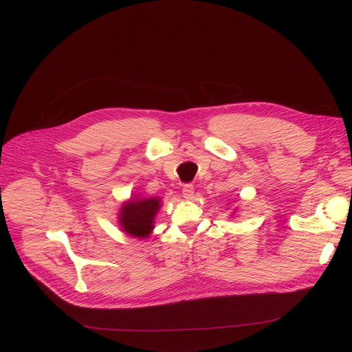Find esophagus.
Masks as SVG:
<instances>
[{
    "label": "esophagus",
    "mask_w": 352,
    "mask_h": 352,
    "mask_svg": "<svg viewBox=\"0 0 352 352\" xmlns=\"http://www.w3.org/2000/svg\"><path fill=\"white\" fill-rule=\"evenodd\" d=\"M182 197L186 199H192L194 197V187L191 186V184H188V186H186L182 188Z\"/></svg>",
    "instance_id": "esophagus-1"
}]
</instances>
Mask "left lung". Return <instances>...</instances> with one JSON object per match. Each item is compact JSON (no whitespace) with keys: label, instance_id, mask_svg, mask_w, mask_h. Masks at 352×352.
Segmentation results:
<instances>
[{"label":"left lung","instance_id":"8db88e82","mask_svg":"<svg viewBox=\"0 0 352 352\" xmlns=\"http://www.w3.org/2000/svg\"><path fill=\"white\" fill-rule=\"evenodd\" d=\"M234 211H235V210H234ZM234 214H235V212H232V215H231V217H234Z\"/></svg>","mask_w":352,"mask_h":352}]
</instances>
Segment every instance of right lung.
Masks as SVG:
<instances>
[{
  "label": "right lung",
  "instance_id": "obj_1",
  "mask_svg": "<svg viewBox=\"0 0 352 352\" xmlns=\"http://www.w3.org/2000/svg\"><path fill=\"white\" fill-rule=\"evenodd\" d=\"M162 206L158 197L145 198L131 195L122 202L118 211V226L122 232L138 239L150 236L155 228V217Z\"/></svg>",
  "mask_w": 352,
  "mask_h": 352
}]
</instances>
